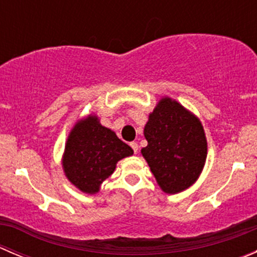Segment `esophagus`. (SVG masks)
<instances>
[{
  "label": "esophagus",
  "mask_w": 257,
  "mask_h": 257,
  "mask_svg": "<svg viewBox=\"0 0 257 257\" xmlns=\"http://www.w3.org/2000/svg\"><path fill=\"white\" fill-rule=\"evenodd\" d=\"M131 147H132V149L134 150V153H138V149H139V145H138V143H136V142H132L131 143Z\"/></svg>",
  "instance_id": "obj_1"
}]
</instances>
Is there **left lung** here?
<instances>
[{
	"label": "left lung",
	"mask_w": 257,
	"mask_h": 257,
	"mask_svg": "<svg viewBox=\"0 0 257 257\" xmlns=\"http://www.w3.org/2000/svg\"><path fill=\"white\" fill-rule=\"evenodd\" d=\"M142 149L150 172L164 193L190 188L204 169L208 142L200 119L170 97H163L144 126Z\"/></svg>",
	"instance_id": "1"
}]
</instances>
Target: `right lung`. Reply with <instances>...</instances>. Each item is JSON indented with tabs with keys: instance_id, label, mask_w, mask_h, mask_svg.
<instances>
[{
	"instance_id": "right-lung-1",
	"label": "right lung",
	"mask_w": 257,
	"mask_h": 257,
	"mask_svg": "<svg viewBox=\"0 0 257 257\" xmlns=\"http://www.w3.org/2000/svg\"><path fill=\"white\" fill-rule=\"evenodd\" d=\"M112 129L102 125L94 113L78 119L71 129L62 157V168L72 185L84 194L99 193L116 163L133 155Z\"/></svg>"
}]
</instances>
